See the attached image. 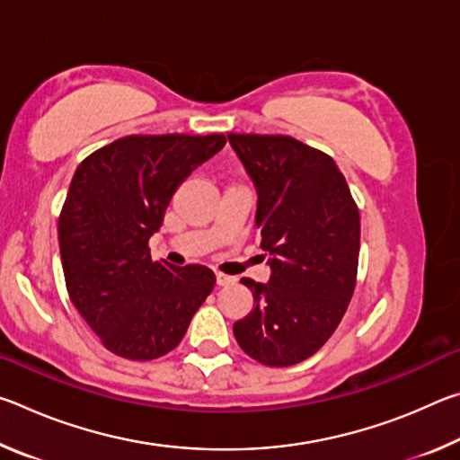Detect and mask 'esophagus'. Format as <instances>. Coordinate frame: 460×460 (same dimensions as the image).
<instances>
[{"label": "esophagus", "instance_id": "obj_1", "mask_svg": "<svg viewBox=\"0 0 460 460\" xmlns=\"http://www.w3.org/2000/svg\"><path fill=\"white\" fill-rule=\"evenodd\" d=\"M215 279H217V286H227V284L233 282V278L227 276V274H217Z\"/></svg>", "mask_w": 460, "mask_h": 460}]
</instances>
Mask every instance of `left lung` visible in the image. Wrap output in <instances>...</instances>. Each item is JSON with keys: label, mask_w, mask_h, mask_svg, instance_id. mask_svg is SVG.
Returning <instances> with one entry per match:
<instances>
[{"label": "left lung", "mask_w": 460, "mask_h": 460, "mask_svg": "<svg viewBox=\"0 0 460 460\" xmlns=\"http://www.w3.org/2000/svg\"><path fill=\"white\" fill-rule=\"evenodd\" d=\"M258 190L255 227L268 284L243 278L253 308L233 324L239 347L270 367L314 355L351 302L359 208L331 155L290 136L227 134Z\"/></svg>", "instance_id": "8db88e82"}]
</instances>
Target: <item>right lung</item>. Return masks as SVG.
<instances>
[{
  "instance_id": "obj_1",
  "label": "right lung",
  "mask_w": 460,
  "mask_h": 460,
  "mask_svg": "<svg viewBox=\"0 0 460 460\" xmlns=\"http://www.w3.org/2000/svg\"><path fill=\"white\" fill-rule=\"evenodd\" d=\"M225 142L128 136L76 168L58 219L62 270L75 308L111 353L131 361L170 353L211 294V270L152 261L147 241L178 186Z\"/></svg>"
}]
</instances>
